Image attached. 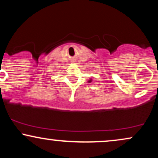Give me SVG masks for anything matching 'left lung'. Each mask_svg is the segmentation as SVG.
Wrapping results in <instances>:
<instances>
[{"label": "left lung", "instance_id": "obj_1", "mask_svg": "<svg viewBox=\"0 0 158 158\" xmlns=\"http://www.w3.org/2000/svg\"><path fill=\"white\" fill-rule=\"evenodd\" d=\"M91 81H92V79H90V80H89V81H88V82H91Z\"/></svg>", "mask_w": 158, "mask_h": 158}]
</instances>
